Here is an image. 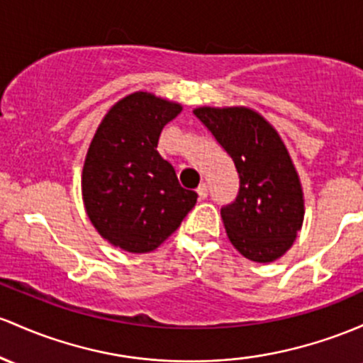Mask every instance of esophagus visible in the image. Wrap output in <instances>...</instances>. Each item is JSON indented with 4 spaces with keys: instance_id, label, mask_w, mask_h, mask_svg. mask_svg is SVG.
Instances as JSON below:
<instances>
[{
    "instance_id": "1",
    "label": "esophagus",
    "mask_w": 363,
    "mask_h": 363,
    "mask_svg": "<svg viewBox=\"0 0 363 363\" xmlns=\"http://www.w3.org/2000/svg\"><path fill=\"white\" fill-rule=\"evenodd\" d=\"M196 193H198V198H200V200H205V198L208 196V188H206V184L198 186Z\"/></svg>"
}]
</instances>
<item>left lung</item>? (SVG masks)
Segmentation results:
<instances>
[{
    "label": "left lung",
    "instance_id": "1",
    "mask_svg": "<svg viewBox=\"0 0 363 363\" xmlns=\"http://www.w3.org/2000/svg\"><path fill=\"white\" fill-rule=\"evenodd\" d=\"M233 160L240 177L236 200L220 208L227 236L248 260H277L303 224V193L284 143L248 108L193 111Z\"/></svg>",
    "mask_w": 363,
    "mask_h": 363
}]
</instances>
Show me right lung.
Returning a JSON list of instances; mask_svg holds the SVG:
<instances>
[{
	"mask_svg": "<svg viewBox=\"0 0 363 363\" xmlns=\"http://www.w3.org/2000/svg\"><path fill=\"white\" fill-rule=\"evenodd\" d=\"M182 106L134 93L110 108L91 141L82 198L96 230L130 253L153 252L181 225L198 194L182 188L157 151L163 127Z\"/></svg>",
	"mask_w": 363,
	"mask_h": 363,
	"instance_id": "obj_1",
	"label": "right lung"
}]
</instances>
